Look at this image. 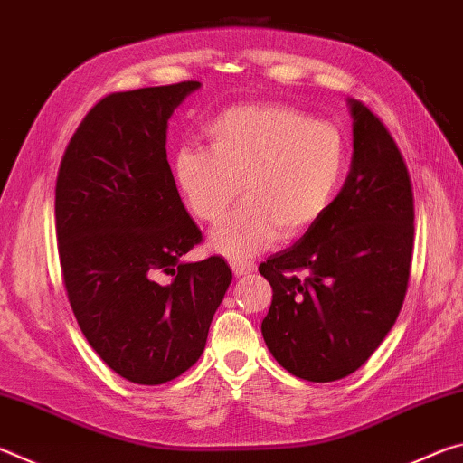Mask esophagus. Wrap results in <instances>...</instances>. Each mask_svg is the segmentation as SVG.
<instances>
[{"label": "esophagus", "mask_w": 463, "mask_h": 463, "mask_svg": "<svg viewBox=\"0 0 463 463\" xmlns=\"http://www.w3.org/2000/svg\"><path fill=\"white\" fill-rule=\"evenodd\" d=\"M231 269L237 278L247 276V273H253L257 269V265L253 261H241V260H234L231 261Z\"/></svg>", "instance_id": "1"}]
</instances>
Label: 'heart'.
Segmentation results:
<instances>
[{"label":"heart","instance_id":"heart-1","mask_svg":"<svg viewBox=\"0 0 463 463\" xmlns=\"http://www.w3.org/2000/svg\"><path fill=\"white\" fill-rule=\"evenodd\" d=\"M210 148L182 146L174 174L185 206L218 222L242 192L245 203L210 234L226 257H249L296 239L333 206L347 171V143L328 122L288 106H237L206 127Z\"/></svg>","mask_w":463,"mask_h":463}]
</instances>
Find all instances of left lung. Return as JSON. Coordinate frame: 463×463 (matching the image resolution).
Returning <instances> with one entry per match:
<instances>
[{
    "label": "left lung",
    "mask_w": 463,
    "mask_h": 463,
    "mask_svg": "<svg viewBox=\"0 0 463 463\" xmlns=\"http://www.w3.org/2000/svg\"><path fill=\"white\" fill-rule=\"evenodd\" d=\"M347 104L354 156L341 192L302 239L260 265L273 289L265 345L308 382L341 380L372 357L396 323L411 276L409 169L378 116L362 101Z\"/></svg>",
    "instance_id": "1"
}]
</instances>
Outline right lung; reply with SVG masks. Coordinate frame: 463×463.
<instances>
[{
    "label": "right lung",
    "instance_id": "right-lung-1",
    "mask_svg": "<svg viewBox=\"0 0 463 463\" xmlns=\"http://www.w3.org/2000/svg\"><path fill=\"white\" fill-rule=\"evenodd\" d=\"M198 81L112 93L62 155L54 218L69 304L85 339L132 383L182 375L231 286L222 257H182L202 232L167 161V120ZM163 272L172 276L161 282Z\"/></svg>",
    "mask_w": 463,
    "mask_h": 463
}]
</instances>
